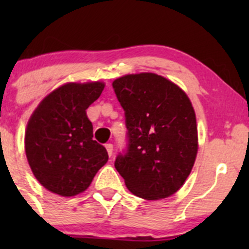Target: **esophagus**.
I'll list each match as a JSON object with an SVG mask.
<instances>
[{"label":"esophagus","instance_id":"esophagus-1","mask_svg":"<svg viewBox=\"0 0 249 249\" xmlns=\"http://www.w3.org/2000/svg\"><path fill=\"white\" fill-rule=\"evenodd\" d=\"M105 147H106L107 153H108L109 157H112V154H113V144H112V143H107V144L105 145Z\"/></svg>","mask_w":249,"mask_h":249}]
</instances>
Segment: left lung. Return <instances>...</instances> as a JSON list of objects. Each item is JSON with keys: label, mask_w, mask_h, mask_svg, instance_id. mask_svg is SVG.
I'll return each mask as SVG.
<instances>
[{"label": "left lung", "mask_w": 249, "mask_h": 249, "mask_svg": "<svg viewBox=\"0 0 249 249\" xmlns=\"http://www.w3.org/2000/svg\"><path fill=\"white\" fill-rule=\"evenodd\" d=\"M125 112L127 147L114 166L127 189L145 200L171 196L184 184L197 154L196 117L178 85L155 73L113 82Z\"/></svg>", "instance_id": "8db88e82"}]
</instances>
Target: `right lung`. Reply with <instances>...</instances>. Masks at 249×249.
I'll list each match as a JSON object with an SVG mask.
<instances>
[{"label":"right lung","mask_w":249,"mask_h":249,"mask_svg":"<svg viewBox=\"0 0 249 249\" xmlns=\"http://www.w3.org/2000/svg\"><path fill=\"white\" fill-rule=\"evenodd\" d=\"M105 83H67L44 97L25 132V152L32 173L49 192L61 196L83 193L108 160L104 145L92 140L87 108Z\"/></svg>","instance_id":"right-lung-1"}]
</instances>
